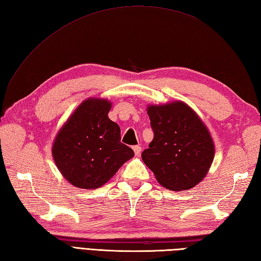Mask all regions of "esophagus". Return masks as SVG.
<instances>
[{"mask_svg":"<svg viewBox=\"0 0 261 261\" xmlns=\"http://www.w3.org/2000/svg\"><path fill=\"white\" fill-rule=\"evenodd\" d=\"M133 149H134L136 156H141V152H142V147H141V146L136 145V146H134V147H133Z\"/></svg>","mask_w":261,"mask_h":261,"instance_id":"34e87169","label":"esophagus"}]
</instances>
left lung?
Segmentation results:
<instances>
[{"label": "left lung", "instance_id": "obj_1", "mask_svg": "<svg viewBox=\"0 0 261 261\" xmlns=\"http://www.w3.org/2000/svg\"><path fill=\"white\" fill-rule=\"evenodd\" d=\"M154 138L142 160L162 186L187 190L205 178L215 156L211 133L199 116L180 100L149 105Z\"/></svg>", "mask_w": 261, "mask_h": 261}]
</instances>
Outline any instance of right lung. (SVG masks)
Segmentation results:
<instances>
[{
  "instance_id": "1",
  "label": "right lung",
  "mask_w": 261,
  "mask_h": 261,
  "mask_svg": "<svg viewBox=\"0 0 261 261\" xmlns=\"http://www.w3.org/2000/svg\"><path fill=\"white\" fill-rule=\"evenodd\" d=\"M111 107L107 99H85L54 139V162L75 187L99 188L134 156L130 147L120 143L119 126L109 118Z\"/></svg>"
}]
</instances>
